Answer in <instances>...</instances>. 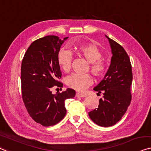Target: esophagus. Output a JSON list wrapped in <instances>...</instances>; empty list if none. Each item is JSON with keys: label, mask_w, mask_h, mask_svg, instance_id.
Wrapping results in <instances>:
<instances>
[{"label": "esophagus", "mask_w": 151, "mask_h": 151, "mask_svg": "<svg viewBox=\"0 0 151 151\" xmlns=\"http://www.w3.org/2000/svg\"><path fill=\"white\" fill-rule=\"evenodd\" d=\"M85 94H83V93H76V98H84L85 97Z\"/></svg>", "instance_id": "obj_1"}]
</instances>
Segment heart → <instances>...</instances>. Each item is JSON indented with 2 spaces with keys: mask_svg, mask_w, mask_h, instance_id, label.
Instances as JSON below:
<instances>
[{
  "mask_svg": "<svg viewBox=\"0 0 151 151\" xmlns=\"http://www.w3.org/2000/svg\"><path fill=\"white\" fill-rule=\"evenodd\" d=\"M74 48L81 56L91 63V70L94 75L100 77L106 73V67L101 60L102 53L93 42H87L76 45ZM73 55L66 49H62L58 55V64L63 71L68 73L71 68ZM93 83V78L89 74L79 75L73 74L66 78V83L68 87L78 91H83Z\"/></svg>",
  "mask_w": 151,
  "mask_h": 151,
  "instance_id": "1",
  "label": "heart"
}]
</instances>
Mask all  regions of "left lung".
I'll return each instance as SVG.
<instances>
[{"instance_id": "8db88e82", "label": "left lung", "mask_w": 151, "mask_h": 151, "mask_svg": "<svg viewBox=\"0 0 151 151\" xmlns=\"http://www.w3.org/2000/svg\"><path fill=\"white\" fill-rule=\"evenodd\" d=\"M112 56L104 77L93 90L103 93L98 107L89 112L90 119L102 127H110L120 121L127 111L132 100V65L123 47L106 35Z\"/></svg>"}]
</instances>
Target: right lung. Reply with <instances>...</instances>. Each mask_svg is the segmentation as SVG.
Listing matches in <instances>:
<instances>
[{
    "label": "right lung",
    "mask_w": 151,
    "mask_h": 151,
    "mask_svg": "<svg viewBox=\"0 0 151 151\" xmlns=\"http://www.w3.org/2000/svg\"><path fill=\"white\" fill-rule=\"evenodd\" d=\"M68 37L46 36L30 45L22 60L21 83L22 98L30 116L37 123L48 127L62 120L66 114L65 100L75 96L68 88L53 94V87H62L58 81L62 73L58 62L60 47Z\"/></svg>",
    "instance_id": "add662e5"
}]
</instances>
